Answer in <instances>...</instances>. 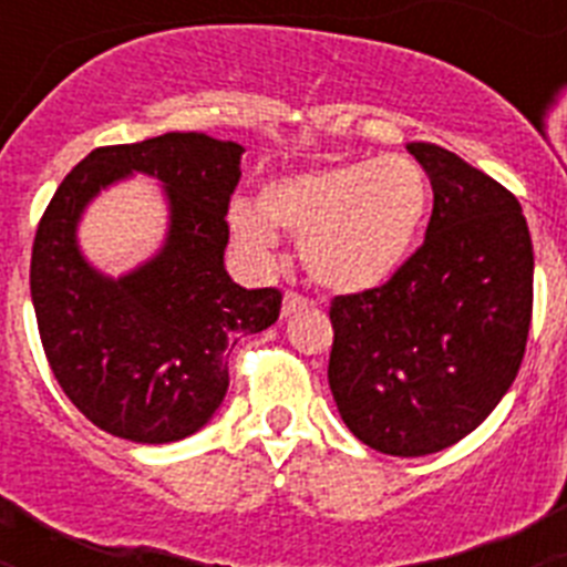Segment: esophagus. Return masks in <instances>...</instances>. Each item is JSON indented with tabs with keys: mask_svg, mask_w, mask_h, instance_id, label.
Returning <instances> with one entry per match:
<instances>
[{
	"mask_svg": "<svg viewBox=\"0 0 567 567\" xmlns=\"http://www.w3.org/2000/svg\"><path fill=\"white\" fill-rule=\"evenodd\" d=\"M307 307H309V300L303 298V295H298V292L284 295V315H292V312H298V309H307Z\"/></svg>",
	"mask_w": 567,
	"mask_h": 567,
	"instance_id": "34e87169",
	"label": "esophagus"
}]
</instances>
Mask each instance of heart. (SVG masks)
I'll list each match as a JSON object with an SVG mask.
<instances>
[{"mask_svg":"<svg viewBox=\"0 0 567 567\" xmlns=\"http://www.w3.org/2000/svg\"><path fill=\"white\" fill-rule=\"evenodd\" d=\"M432 204L429 175L412 155L332 164L267 184L258 204L235 198L229 229L247 258L272 267L278 229L300 238L309 278L332 292L385 284L412 255Z\"/></svg>","mask_w":567,"mask_h":567,"instance_id":"obj_1","label":"heart"}]
</instances>
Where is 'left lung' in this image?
<instances>
[{
	"instance_id": "8db88e82",
	"label": "left lung",
	"mask_w": 567,
	"mask_h": 567,
	"mask_svg": "<svg viewBox=\"0 0 567 567\" xmlns=\"http://www.w3.org/2000/svg\"><path fill=\"white\" fill-rule=\"evenodd\" d=\"M409 153L434 189L425 240L385 284L329 307L340 417L392 457L443 452L494 412L534 309V247L514 193L437 144Z\"/></svg>"
}]
</instances>
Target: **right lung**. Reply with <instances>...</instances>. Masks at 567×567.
Masks as SVG:
<instances>
[{
    "mask_svg": "<svg viewBox=\"0 0 567 567\" xmlns=\"http://www.w3.org/2000/svg\"><path fill=\"white\" fill-rule=\"evenodd\" d=\"M240 153L204 133L96 147L39 221L30 298L44 358L70 403L113 437L175 443L198 432L227 394L229 349L278 320L280 289H244L224 269ZM130 172L165 184L171 235L153 261L110 281L78 252L75 221Z\"/></svg>",
    "mask_w": 567,
    "mask_h": 567,
    "instance_id": "add662e5",
    "label": "right lung"
}]
</instances>
